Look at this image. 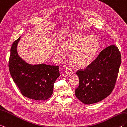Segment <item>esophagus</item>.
Listing matches in <instances>:
<instances>
[{"mask_svg":"<svg viewBox=\"0 0 127 127\" xmlns=\"http://www.w3.org/2000/svg\"><path fill=\"white\" fill-rule=\"evenodd\" d=\"M65 72L66 73V74L68 75H72L73 73V71L71 67H70L69 66H67L65 67Z\"/></svg>","mask_w":127,"mask_h":127,"instance_id":"34e87169","label":"esophagus"}]
</instances>
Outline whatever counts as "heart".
Listing matches in <instances>:
<instances>
[{
	"mask_svg": "<svg viewBox=\"0 0 127 127\" xmlns=\"http://www.w3.org/2000/svg\"><path fill=\"white\" fill-rule=\"evenodd\" d=\"M99 43L96 38L82 34L69 36L61 43V48L55 50L58 57H63L64 51L71 52L70 57L72 63L77 67L83 68L93 62L98 49Z\"/></svg>",
	"mask_w": 127,
	"mask_h": 127,
	"instance_id": "b5f03b06",
	"label": "heart"
}]
</instances>
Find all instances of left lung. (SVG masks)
<instances>
[{
    "label": "left lung",
    "mask_w": 127,
    "mask_h": 127,
    "mask_svg": "<svg viewBox=\"0 0 127 127\" xmlns=\"http://www.w3.org/2000/svg\"><path fill=\"white\" fill-rule=\"evenodd\" d=\"M121 63V55L117 46H109L84 70L76 74L79 84L75 90L77 98L85 104L102 101L113 90Z\"/></svg>",
    "instance_id": "8db88e82"
}]
</instances>
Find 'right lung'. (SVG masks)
<instances>
[{
    "label": "right lung",
    "instance_id": "right-lung-1",
    "mask_svg": "<svg viewBox=\"0 0 127 127\" xmlns=\"http://www.w3.org/2000/svg\"><path fill=\"white\" fill-rule=\"evenodd\" d=\"M20 39L14 41L11 48L8 66L11 77L24 96L45 101L52 95L54 84L60 76L59 66L26 63L17 52Z\"/></svg>",
    "mask_w": 127,
    "mask_h": 127
}]
</instances>
